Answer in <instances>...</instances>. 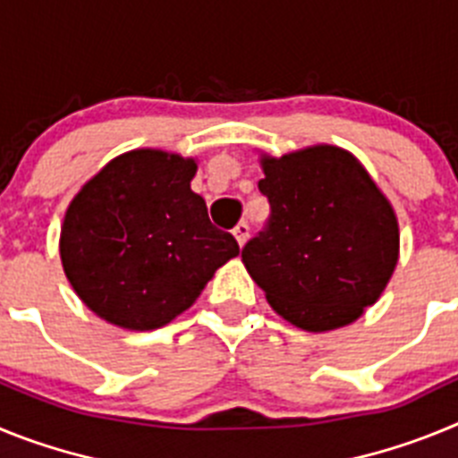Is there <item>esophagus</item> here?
I'll list each match as a JSON object with an SVG mask.
<instances>
[{
    "label": "esophagus",
    "instance_id": "esophagus-1",
    "mask_svg": "<svg viewBox=\"0 0 458 458\" xmlns=\"http://www.w3.org/2000/svg\"><path fill=\"white\" fill-rule=\"evenodd\" d=\"M233 236H236V241H238V245H245V241H248V236H250V226L245 225V222H241V225L236 226V229H233Z\"/></svg>",
    "mask_w": 458,
    "mask_h": 458
}]
</instances>
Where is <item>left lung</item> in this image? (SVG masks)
<instances>
[{"mask_svg": "<svg viewBox=\"0 0 458 458\" xmlns=\"http://www.w3.org/2000/svg\"><path fill=\"white\" fill-rule=\"evenodd\" d=\"M259 163L270 220L242 248L250 277L279 317L307 333L358 321L399 261L390 199L353 153L333 144L264 153Z\"/></svg>", "mask_w": 458, "mask_h": 458, "instance_id": "obj_1", "label": "left lung"}]
</instances>
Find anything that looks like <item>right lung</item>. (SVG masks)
I'll use <instances>...</instances> for the list:
<instances>
[{
  "label": "right lung",
  "mask_w": 458,
  "mask_h": 458,
  "mask_svg": "<svg viewBox=\"0 0 458 458\" xmlns=\"http://www.w3.org/2000/svg\"><path fill=\"white\" fill-rule=\"evenodd\" d=\"M194 174V157L135 148L72 197L59 254L96 317L123 330L167 326L236 257V238L210 225L206 201L190 188Z\"/></svg>",
  "instance_id": "1"
}]
</instances>
